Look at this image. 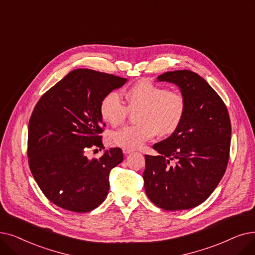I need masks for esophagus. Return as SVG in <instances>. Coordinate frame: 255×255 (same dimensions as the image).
I'll return each instance as SVG.
<instances>
[{
    "label": "esophagus",
    "mask_w": 255,
    "mask_h": 255,
    "mask_svg": "<svg viewBox=\"0 0 255 255\" xmlns=\"http://www.w3.org/2000/svg\"><path fill=\"white\" fill-rule=\"evenodd\" d=\"M132 152H133V150H132V149H127V148H124V149H123V153H124L125 155L130 154V153H132Z\"/></svg>",
    "instance_id": "obj_1"
}]
</instances>
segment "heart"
<instances>
[{"instance_id":"1","label":"heart","mask_w":255,"mask_h":255,"mask_svg":"<svg viewBox=\"0 0 255 255\" xmlns=\"http://www.w3.org/2000/svg\"><path fill=\"white\" fill-rule=\"evenodd\" d=\"M125 98L127 106L117 91H110L99 103L101 118L113 126L123 123L128 109L139 108L135 115L137 124L122 127L110 135L116 145L122 148L136 149L157 133L160 136L173 134L182 124L186 100L179 91L140 80L128 88Z\"/></svg>"}]
</instances>
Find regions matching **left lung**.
Returning a JSON list of instances; mask_svg holds the SVG:
<instances>
[{"label":"left lung","mask_w":255,"mask_h":255,"mask_svg":"<svg viewBox=\"0 0 255 255\" xmlns=\"http://www.w3.org/2000/svg\"><path fill=\"white\" fill-rule=\"evenodd\" d=\"M157 80L179 86L186 110L180 127L153 146L159 155L145 156L143 186L150 200L162 209L193 208L212 195L226 171L229 114L214 88L192 71L167 72Z\"/></svg>","instance_id":"1"}]
</instances>
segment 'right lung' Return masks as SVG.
<instances>
[{"label":"right lung","instance_id":"1","mask_svg":"<svg viewBox=\"0 0 255 255\" xmlns=\"http://www.w3.org/2000/svg\"><path fill=\"white\" fill-rule=\"evenodd\" d=\"M126 78L88 69L70 72L41 96L29 121L28 161L39 189L51 202L75 213L100 205L109 190V173L123 160L120 148L88 159V150L104 149L102 97ZM98 150V149H96Z\"/></svg>","mask_w":255,"mask_h":255}]
</instances>
